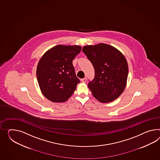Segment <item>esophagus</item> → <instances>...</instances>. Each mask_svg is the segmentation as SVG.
Instances as JSON below:
<instances>
[{"instance_id": "obj_1", "label": "esophagus", "mask_w": 160, "mask_h": 160, "mask_svg": "<svg viewBox=\"0 0 160 160\" xmlns=\"http://www.w3.org/2000/svg\"><path fill=\"white\" fill-rule=\"evenodd\" d=\"M86 81H87V78H86V77L81 79V81H82V82H86Z\"/></svg>"}]
</instances>
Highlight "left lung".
Returning a JSON list of instances; mask_svg holds the SVG:
<instances>
[{
  "instance_id": "1",
  "label": "left lung",
  "mask_w": 160,
  "mask_h": 160,
  "mask_svg": "<svg viewBox=\"0 0 160 160\" xmlns=\"http://www.w3.org/2000/svg\"><path fill=\"white\" fill-rule=\"evenodd\" d=\"M82 51L94 67V78L88 87L94 98L104 103L117 99L127 82L128 66L123 54L114 47L102 43L85 46Z\"/></svg>"
}]
</instances>
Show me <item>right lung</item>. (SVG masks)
I'll return each instance as SVG.
<instances>
[{
    "instance_id": "right-lung-1",
    "label": "right lung",
    "mask_w": 160,
    "mask_h": 160,
    "mask_svg": "<svg viewBox=\"0 0 160 160\" xmlns=\"http://www.w3.org/2000/svg\"><path fill=\"white\" fill-rule=\"evenodd\" d=\"M81 46L58 45L48 50L38 64L37 77L42 94L53 102H65L80 82L72 61Z\"/></svg>"
}]
</instances>
